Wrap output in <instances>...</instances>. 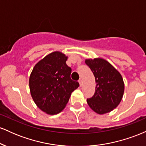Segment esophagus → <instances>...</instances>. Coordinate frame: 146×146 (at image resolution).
I'll return each mask as SVG.
<instances>
[{"mask_svg":"<svg viewBox=\"0 0 146 146\" xmlns=\"http://www.w3.org/2000/svg\"><path fill=\"white\" fill-rule=\"evenodd\" d=\"M79 83H80V86H82V85H83V82H82V79H80V80H79Z\"/></svg>","mask_w":146,"mask_h":146,"instance_id":"34e87169","label":"esophagus"}]
</instances>
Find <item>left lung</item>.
Masks as SVG:
<instances>
[{"mask_svg": "<svg viewBox=\"0 0 146 146\" xmlns=\"http://www.w3.org/2000/svg\"><path fill=\"white\" fill-rule=\"evenodd\" d=\"M85 62L95 78V94L87 99L93 111L100 115L109 113L119 104L124 92L121 75L106 60L102 58L87 59Z\"/></svg>", "mask_w": 146, "mask_h": 146, "instance_id": "left-lung-1", "label": "left lung"}]
</instances>
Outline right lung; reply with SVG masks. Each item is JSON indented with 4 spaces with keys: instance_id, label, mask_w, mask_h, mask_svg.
Segmentation results:
<instances>
[{
    "instance_id": "obj_1",
    "label": "right lung",
    "mask_w": 146,
    "mask_h": 146,
    "mask_svg": "<svg viewBox=\"0 0 146 146\" xmlns=\"http://www.w3.org/2000/svg\"><path fill=\"white\" fill-rule=\"evenodd\" d=\"M67 56L55 51L35 65L29 78L30 93L37 106L48 115H56L66 106L72 92L80 86L71 79Z\"/></svg>"
}]
</instances>
